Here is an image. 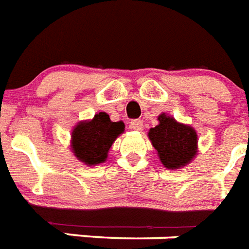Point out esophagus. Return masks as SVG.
Here are the masks:
<instances>
[{
  "mask_svg": "<svg viewBox=\"0 0 249 249\" xmlns=\"http://www.w3.org/2000/svg\"><path fill=\"white\" fill-rule=\"evenodd\" d=\"M142 126H143V123L140 119H136V120L130 121V128L134 129V130H141Z\"/></svg>",
  "mask_w": 249,
  "mask_h": 249,
  "instance_id": "1",
  "label": "esophagus"
}]
</instances>
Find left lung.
Returning <instances> with one entry per match:
<instances>
[{
  "instance_id": "8db88e82",
  "label": "left lung",
  "mask_w": 249,
  "mask_h": 249,
  "mask_svg": "<svg viewBox=\"0 0 249 249\" xmlns=\"http://www.w3.org/2000/svg\"><path fill=\"white\" fill-rule=\"evenodd\" d=\"M159 124L149 130L151 145L158 151L166 168L178 170L191 163L197 154L196 130L189 125L180 124L166 113L159 115Z\"/></svg>"
}]
</instances>
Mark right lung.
Returning <instances> with one entry per match:
<instances>
[{
    "label": "right lung",
    "mask_w": 249,
    "mask_h": 249,
    "mask_svg": "<svg viewBox=\"0 0 249 249\" xmlns=\"http://www.w3.org/2000/svg\"><path fill=\"white\" fill-rule=\"evenodd\" d=\"M123 121L113 123L106 112H99L92 120L81 121L71 132V150L75 158L87 166L106 162L108 151L121 133Z\"/></svg>",
    "instance_id": "obj_1"
}]
</instances>
